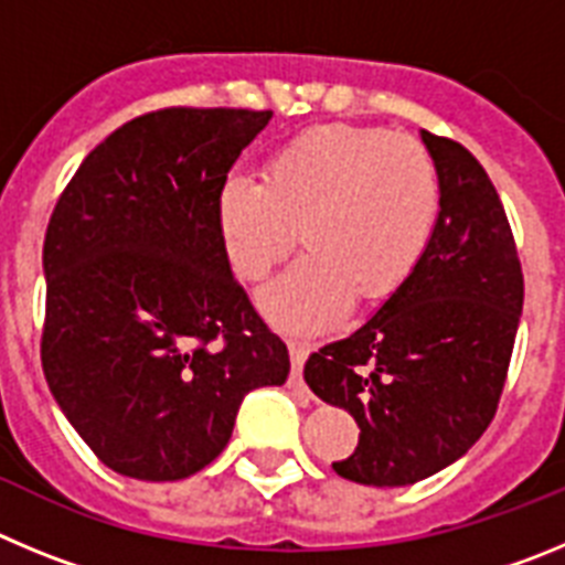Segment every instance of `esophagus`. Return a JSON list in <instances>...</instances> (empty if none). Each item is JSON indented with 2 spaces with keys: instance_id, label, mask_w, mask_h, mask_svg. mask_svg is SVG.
<instances>
[{
  "instance_id": "1",
  "label": "esophagus",
  "mask_w": 565,
  "mask_h": 565,
  "mask_svg": "<svg viewBox=\"0 0 565 565\" xmlns=\"http://www.w3.org/2000/svg\"><path fill=\"white\" fill-rule=\"evenodd\" d=\"M288 353H291V376H288V387L294 393H306V382H302V364H306L308 353H311V342L306 339H288Z\"/></svg>"
}]
</instances>
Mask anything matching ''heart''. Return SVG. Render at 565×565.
<instances>
[{"instance_id":"b5f03b06","label":"heart","mask_w":565,"mask_h":565,"mask_svg":"<svg viewBox=\"0 0 565 565\" xmlns=\"http://www.w3.org/2000/svg\"><path fill=\"white\" fill-rule=\"evenodd\" d=\"M263 181L232 174L217 194V228L234 271L266 279L294 252L308 257L263 291L286 328H319L348 308L396 291L422 263L441 214L433 154L407 135L326 124L268 154Z\"/></svg>"}]
</instances>
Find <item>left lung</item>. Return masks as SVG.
<instances>
[{"label":"left lung","mask_w":565,"mask_h":565,"mask_svg":"<svg viewBox=\"0 0 565 565\" xmlns=\"http://www.w3.org/2000/svg\"><path fill=\"white\" fill-rule=\"evenodd\" d=\"M422 141L441 181L430 248L359 331L306 362L308 387L362 430L333 469L367 487L424 481L483 436L523 311L521 259L489 174L452 138L424 129Z\"/></svg>","instance_id":"1"}]
</instances>
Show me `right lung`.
Here are the masks:
<instances>
[{
    "mask_svg": "<svg viewBox=\"0 0 565 565\" xmlns=\"http://www.w3.org/2000/svg\"><path fill=\"white\" fill-rule=\"evenodd\" d=\"M271 109L163 107L107 135L44 234L42 367L118 476L181 481L221 456L288 348L228 268L217 194Z\"/></svg>",
    "mask_w": 565,
    "mask_h": 565,
    "instance_id": "add662e5",
    "label": "right lung"
}]
</instances>
